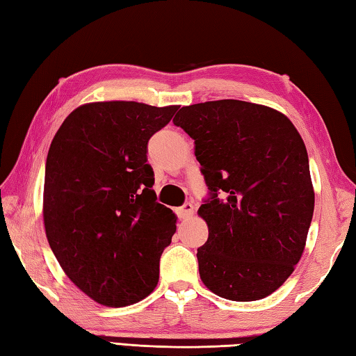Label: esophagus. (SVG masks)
<instances>
[{"mask_svg": "<svg viewBox=\"0 0 356 356\" xmlns=\"http://www.w3.org/2000/svg\"><path fill=\"white\" fill-rule=\"evenodd\" d=\"M177 213H178V218H181V220L191 218V216L193 215V204L192 202H184V204L177 210Z\"/></svg>", "mask_w": 356, "mask_h": 356, "instance_id": "34e87169", "label": "esophagus"}]
</instances>
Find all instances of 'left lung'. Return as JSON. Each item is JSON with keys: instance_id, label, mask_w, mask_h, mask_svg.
I'll list each match as a JSON object with an SVG mask.
<instances>
[{"instance_id": "8db88e82", "label": "left lung", "mask_w": 356, "mask_h": 356, "mask_svg": "<svg viewBox=\"0 0 356 356\" xmlns=\"http://www.w3.org/2000/svg\"><path fill=\"white\" fill-rule=\"evenodd\" d=\"M173 124L195 141L209 188L202 282L226 300L266 298L298 264L314 216L302 138L286 115L239 99L181 107Z\"/></svg>"}]
</instances>
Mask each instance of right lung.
<instances>
[{
    "mask_svg": "<svg viewBox=\"0 0 356 356\" xmlns=\"http://www.w3.org/2000/svg\"><path fill=\"white\" fill-rule=\"evenodd\" d=\"M177 111L135 101L84 104L50 144L47 241L70 281L103 306H130L158 284L177 216L156 202L147 143Z\"/></svg>",
    "mask_w": 356,
    "mask_h": 356,
    "instance_id": "right-lung-1",
    "label": "right lung"
}]
</instances>
